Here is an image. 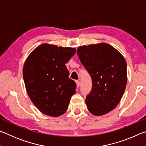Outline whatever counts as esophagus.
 Segmentation results:
<instances>
[{"instance_id": "esophagus-1", "label": "esophagus", "mask_w": 146, "mask_h": 146, "mask_svg": "<svg viewBox=\"0 0 146 146\" xmlns=\"http://www.w3.org/2000/svg\"><path fill=\"white\" fill-rule=\"evenodd\" d=\"M75 82H76V86H77V87L78 88L79 86H80V82L79 80H76Z\"/></svg>"}]
</instances>
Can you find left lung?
<instances>
[{
    "instance_id": "1",
    "label": "left lung",
    "mask_w": 146,
    "mask_h": 146,
    "mask_svg": "<svg viewBox=\"0 0 146 146\" xmlns=\"http://www.w3.org/2000/svg\"><path fill=\"white\" fill-rule=\"evenodd\" d=\"M79 59L92 79V89L86 98L88 110L95 116L116 108L127 84V64L123 56L106 43L80 46Z\"/></svg>"
}]
</instances>
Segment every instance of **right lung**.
I'll return each mask as SVG.
<instances>
[{"label": "right lung", "instance_id": "add662e5", "mask_svg": "<svg viewBox=\"0 0 146 146\" xmlns=\"http://www.w3.org/2000/svg\"><path fill=\"white\" fill-rule=\"evenodd\" d=\"M75 52L74 48L42 44L26 60L23 78L27 93L44 114L57 117L67 111L76 85L69 78L65 64Z\"/></svg>", "mask_w": 146, "mask_h": 146}]
</instances>
